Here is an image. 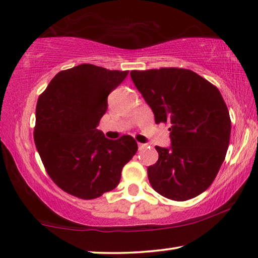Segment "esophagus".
I'll return each instance as SVG.
<instances>
[{
	"mask_svg": "<svg viewBox=\"0 0 258 258\" xmlns=\"http://www.w3.org/2000/svg\"><path fill=\"white\" fill-rule=\"evenodd\" d=\"M146 146H147V145H146V144H139V145H138V147H139V149H140V151H141V149L146 148Z\"/></svg>",
	"mask_w": 258,
	"mask_h": 258,
	"instance_id": "34e87169",
	"label": "esophagus"
}]
</instances>
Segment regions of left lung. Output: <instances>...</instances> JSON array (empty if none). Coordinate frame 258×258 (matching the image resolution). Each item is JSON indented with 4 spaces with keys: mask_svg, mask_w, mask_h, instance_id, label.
<instances>
[{
    "mask_svg": "<svg viewBox=\"0 0 258 258\" xmlns=\"http://www.w3.org/2000/svg\"><path fill=\"white\" fill-rule=\"evenodd\" d=\"M155 122L170 124L171 146H156L159 160L147 169L157 194L183 202L209 189L227 153L230 118L218 88L183 68L132 71Z\"/></svg>",
    "mask_w": 258,
    "mask_h": 258,
    "instance_id": "1",
    "label": "left lung"
}]
</instances>
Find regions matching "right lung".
Returning <instances> with one entry per match:
<instances>
[{
    "label": "right lung",
    "mask_w": 258,
    "mask_h": 258,
    "mask_svg": "<svg viewBox=\"0 0 258 258\" xmlns=\"http://www.w3.org/2000/svg\"><path fill=\"white\" fill-rule=\"evenodd\" d=\"M127 74L82 63L57 73L38 98L34 144L49 177L69 195L88 201L113 190L138 151L131 136L110 140L96 128Z\"/></svg>",
    "instance_id": "add662e5"
}]
</instances>
